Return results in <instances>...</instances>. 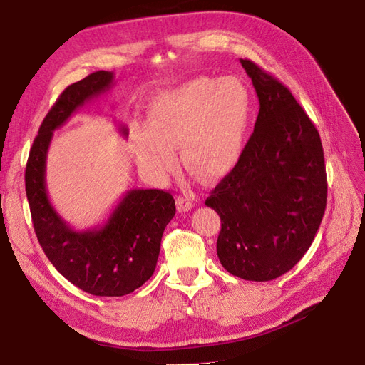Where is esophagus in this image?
I'll list each match as a JSON object with an SVG mask.
<instances>
[{
  "label": "esophagus",
  "instance_id": "34e87169",
  "mask_svg": "<svg viewBox=\"0 0 365 365\" xmlns=\"http://www.w3.org/2000/svg\"><path fill=\"white\" fill-rule=\"evenodd\" d=\"M176 207H178L180 212H190V210L195 207V196L193 195H184L178 196L176 200Z\"/></svg>",
  "mask_w": 365,
  "mask_h": 365
}]
</instances>
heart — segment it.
I'll use <instances>...</instances> for the list:
<instances>
[{"mask_svg":"<svg viewBox=\"0 0 365 365\" xmlns=\"http://www.w3.org/2000/svg\"><path fill=\"white\" fill-rule=\"evenodd\" d=\"M251 114L248 88L237 77H196L161 91L148 108V126L132 128L140 168L164 180L176 165L181 146L187 170L207 182L233 170L245 148Z\"/></svg>","mask_w":365,"mask_h":365,"instance_id":"heart-1","label":"heart"}]
</instances>
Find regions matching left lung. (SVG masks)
I'll return each mask as SVG.
<instances>
[{
    "instance_id": "8db88e82",
    "label": "left lung",
    "mask_w": 365,
    "mask_h": 365,
    "mask_svg": "<svg viewBox=\"0 0 365 365\" xmlns=\"http://www.w3.org/2000/svg\"><path fill=\"white\" fill-rule=\"evenodd\" d=\"M240 63L259 97V115L237 165L205 205L222 224L220 264L244 280L269 282L300 262L322 224L324 153L317 128L288 88L254 62Z\"/></svg>"
}]
</instances>
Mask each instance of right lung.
Masks as SVG:
<instances>
[{
    "label": "right lung",
    "instance_id": "right-lung-1",
    "mask_svg": "<svg viewBox=\"0 0 365 365\" xmlns=\"http://www.w3.org/2000/svg\"><path fill=\"white\" fill-rule=\"evenodd\" d=\"M113 71H96L63 90L43 118L26 168V193L39 244L65 279L98 297H121L145 284L157 267L164 228L175 200L158 189L128 190L102 227L74 230L48 200L47 152L53 132L86 102L111 90ZM121 135H128L125 126Z\"/></svg>",
    "mask_w": 365,
    "mask_h": 365
}]
</instances>
